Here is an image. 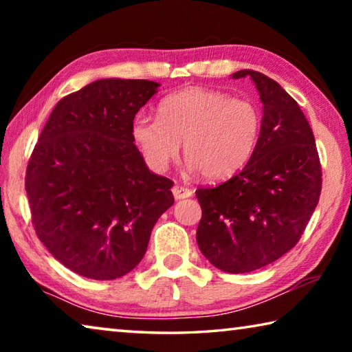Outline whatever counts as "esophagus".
<instances>
[{
	"instance_id": "1",
	"label": "esophagus",
	"mask_w": 352,
	"mask_h": 352,
	"mask_svg": "<svg viewBox=\"0 0 352 352\" xmlns=\"http://www.w3.org/2000/svg\"><path fill=\"white\" fill-rule=\"evenodd\" d=\"M172 194H174V197L177 200H182V199H188L192 195V190H190L189 188H184V186H174L172 188Z\"/></svg>"
}]
</instances>
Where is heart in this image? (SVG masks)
<instances>
[{"mask_svg": "<svg viewBox=\"0 0 352 352\" xmlns=\"http://www.w3.org/2000/svg\"><path fill=\"white\" fill-rule=\"evenodd\" d=\"M160 118L138 115L132 126L135 144L155 172H164L183 151L188 166L212 182L237 174L259 142V107L228 93L188 88L162 100Z\"/></svg>", "mask_w": 352, "mask_h": 352, "instance_id": "heart-1", "label": "heart"}]
</instances>
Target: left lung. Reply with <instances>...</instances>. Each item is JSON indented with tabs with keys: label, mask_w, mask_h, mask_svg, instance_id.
Wrapping results in <instances>:
<instances>
[{
	"label": "left lung",
	"mask_w": 352,
	"mask_h": 352,
	"mask_svg": "<svg viewBox=\"0 0 352 352\" xmlns=\"http://www.w3.org/2000/svg\"><path fill=\"white\" fill-rule=\"evenodd\" d=\"M264 104L256 151L239 174L216 188H200V252L226 273L262 269L296 245L317 208L321 166L312 129L296 100L278 82L253 69Z\"/></svg>",
	"instance_id": "1"
}]
</instances>
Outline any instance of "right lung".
Here are the masks:
<instances>
[{"label": "right lung", "mask_w": 352, "mask_h": 352, "mask_svg": "<svg viewBox=\"0 0 352 352\" xmlns=\"http://www.w3.org/2000/svg\"><path fill=\"white\" fill-rule=\"evenodd\" d=\"M160 83L100 79L57 102L26 169L38 239L67 269L110 281L144 256L153 225L174 205L169 178L133 144L135 115Z\"/></svg>", "instance_id": "1"}]
</instances>
